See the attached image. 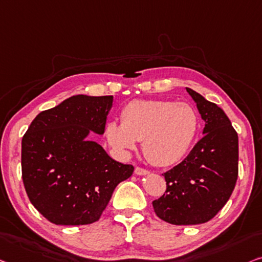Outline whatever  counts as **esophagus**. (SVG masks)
<instances>
[{
  "mask_svg": "<svg viewBox=\"0 0 262 262\" xmlns=\"http://www.w3.org/2000/svg\"><path fill=\"white\" fill-rule=\"evenodd\" d=\"M135 174L136 175H147V174H149V171L144 168H141V167H136Z\"/></svg>",
  "mask_w": 262,
  "mask_h": 262,
  "instance_id": "obj_1",
  "label": "esophagus"
}]
</instances>
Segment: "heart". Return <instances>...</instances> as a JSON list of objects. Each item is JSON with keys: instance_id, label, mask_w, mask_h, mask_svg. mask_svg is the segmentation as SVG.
I'll use <instances>...</instances> for the list:
<instances>
[{"instance_id": "obj_1", "label": "heart", "mask_w": 262, "mask_h": 262, "mask_svg": "<svg viewBox=\"0 0 262 262\" xmlns=\"http://www.w3.org/2000/svg\"><path fill=\"white\" fill-rule=\"evenodd\" d=\"M200 119L193 106L168 100H133L121 112V123L107 124V138L119 150L142 140V151L156 166H171L185 158L196 138Z\"/></svg>"}]
</instances>
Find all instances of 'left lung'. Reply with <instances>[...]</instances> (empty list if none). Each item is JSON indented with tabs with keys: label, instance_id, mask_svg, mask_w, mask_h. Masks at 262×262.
Returning <instances> with one entry per match:
<instances>
[{
	"label": "left lung",
	"instance_id": "obj_1",
	"mask_svg": "<svg viewBox=\"0 0 262 262\" xmlns=\"http://www.w3.org/2000/svg\"><path fill=\"white\" fill-rule=\"evenodd\" d=\"M201 119L202 139L188 156L166 171V193L153 201L154 212L171 225L205 224L231 198L237 179L239 140L220 107L186 88Z\"/></svg>",
	"mask_w": 262,
	"mask_h": 262
}]
</instances>
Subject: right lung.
Here are the masks:
<instances>
[{
	"mask_svg": "<svg viewBox=\"0 0 262 262\" xmlns=\"http://www.w3.org/2000/svg\"><path fill=\"white\" fill-rule=\"evenodd\" d=\"M114 97L74 95L38 114L22 139V179L33 206L55 225L97 221L134 171L88 140L103 135Z\"/></svg>",
	"mask_w": 262,
	"mask_h": 262,
	"instance_id": "right-lung-1",
	"label": "right lung"
}]
</instances>
